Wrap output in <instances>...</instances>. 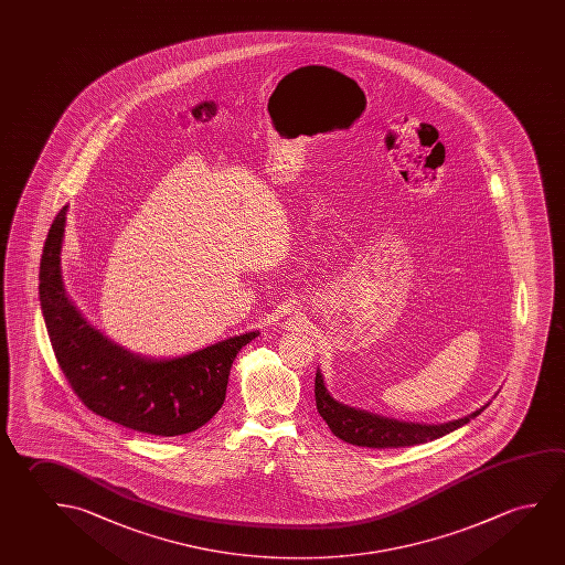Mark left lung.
Listing matches in <instances>:
<instances>
[{"label": "left lung", "instance_id": "obj_1", "mask_svg": "<svg viewBox=\"0 0 565 565\" xmlns=\"http://www.w3.org/2000/svg\"><path fill=\"white\" fill-rule=\"evenodd\" d=\"M315 401H317V411L321 413L332 435L339 436L344 443L365 446V448H403V446L436 440L440 436L450 435L460 426L468 425L471 418L478 417L489 407L487 403L468 417L448 420L443 425H425V423H408V420L382 417L362 408L348 407L332 399L329 390L324 387L321 370H317L315 375Z\"/></svg>", "mask_w": 565, "mask_h": 565}]
</instances>
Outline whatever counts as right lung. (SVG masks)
Instances as JSON below:
<instances>
[{
	"label": "right lung",
	"instance_id": "add662e5",
	"mask_svg": "<svg viewBox=\"0 0 565 565\" xmlns=\"http://www.w3.org/2000/svg\"><path fill=\"white\" fill-rule=\"evenodd\" d=\"M68 205L44 243L39 299L54 356L79 401L99 417L152 436L198 430L223 407L231 365L252 330L178 358L139 356L94 329L72 305L61 274Z\"/></svg>",
	"mask_w": 565,
	"mask_h": 565
}]
</instances>
